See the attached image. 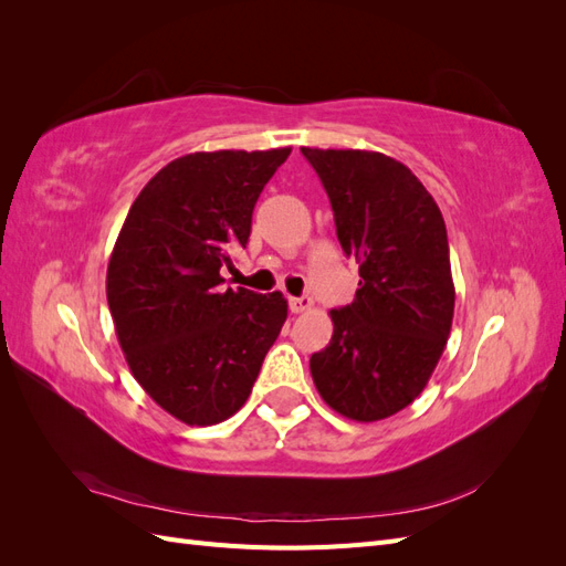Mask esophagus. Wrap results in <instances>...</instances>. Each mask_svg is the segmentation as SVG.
Masks as SVG:
<instances>
[{
	"instance_id": "1",
	"label": "esophagus",
	"mask_w": 566,
	"mask_h": 566,
	"mask_svg": "<svg viewBox=\"0 0 566 566\" xmlns=\"http://www.w3.org/2000/svg\"><path fill=\"white\" fill-rule=\"evenodd\" d=\"M312 304H314L312 297H306V295H302V297H290V312H293V314L310 312Z\"/></svg>"
}]
</instances>
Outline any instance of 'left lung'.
Here are the masks:
<instances>
[{
  "instance_id": "8db88e82",
  "label": "left lung",
  "mask_w": 566,
  "mask_h": 566,
  "mask_svg": "<svg viewBox=\"0 0 566 566\" xmlns=\"http://www.w3.org/2000/svg\"><path fill=\"white\" fill-rule=\"evenodd\" d=\"M302 156L361 276L354 302L331 310L333 337L312 354V378L339 416L385 420L420 397L447 347L455 306L447 224L420 179L385 153L304 146Z\"/></svg>"
}]
</instances>
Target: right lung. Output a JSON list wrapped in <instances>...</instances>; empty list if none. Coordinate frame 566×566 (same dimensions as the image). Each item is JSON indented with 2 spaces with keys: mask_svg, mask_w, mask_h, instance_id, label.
<instances>
[{
  "mask_svg": "<svg viewBox=\"0 0 566 566\" xmlns=\"http://www.w3.org/2000/svg\"><path fill=\"white\" fill-rule=\"evenodd\" d=\"M290 148L188 153L132 202L106 276L134 380L186 424H217L248 401L287 300L221 287L248 243L254 202Z\"/></svg>",
  "mask_w": 566,
  "mask_h": 566,
  "instance_id": "right-lung-1",
  "label": "right lung"
}]
</instances>
